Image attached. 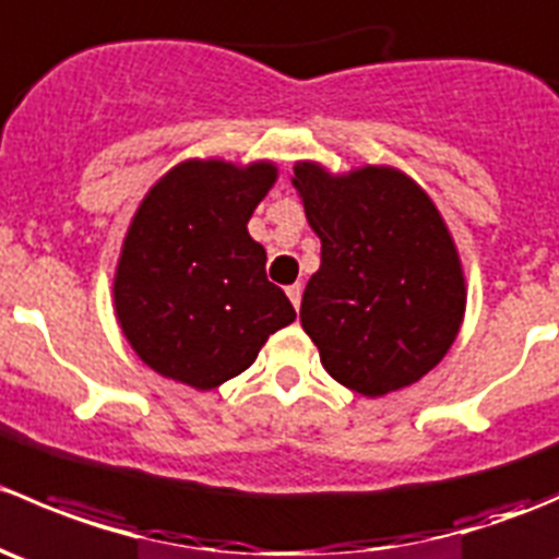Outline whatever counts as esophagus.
I'll use <instances>...</instances> for the list:
<instances>
[{
  "label": "esophagus",
  "mask_w": 559,
  "mask_h": 559,
  "mask_svg": "<svg viewBox=\"0 0 559 559\" xmlns=\"http://www.w3.org/2000/svg\"><path fill=\"white\" fill-rule=\"evenodd\" d=\"M286 295H289L292 306H295V308H300V302H302V286H300V284H292V286H286Z\"/></svg>",
  "instance_id": "esophagus-1"
}]
</instances>
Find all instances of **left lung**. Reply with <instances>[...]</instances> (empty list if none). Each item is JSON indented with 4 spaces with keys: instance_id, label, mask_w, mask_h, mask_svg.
<instances>
[{
    "instance_id": "8db88e82",
    "label": "left lung",
    "mask_w": 559,
    "mask_h": 559,
    "mask_svg": "<svg viewBox=\"0 0 559 559\" xmlns=\"http://www.w3.org/2000/svg\"><path fill=\"white\" fill-rule=\"evenodd\" d=\"M292 183L321 240L302 330L343 386L381 397L430 373L460 332L465 281L430 197L392 167L343 178L302 162Z\"/></svg>"
}]
</instances>
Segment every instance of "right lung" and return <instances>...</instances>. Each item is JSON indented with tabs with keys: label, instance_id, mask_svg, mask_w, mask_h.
<instances>
[{
	"label": "right lung",
	"instance_id": "obj_1",
	"mask_svg": "<svg viewBox=\"0 0 559 559\" xmlns=\"http://www.w3.org/2000/svg\"><path fill=\"white\" fill-rule=\"evenodd\" d=\"M275 167L183 162L138 207L118 262L116 313L138 357L165 379L216 389L295 321L246 224Z\"/></svg>",
	"mask_w": 559,
	"mask_h": 559
}]
</instances>
